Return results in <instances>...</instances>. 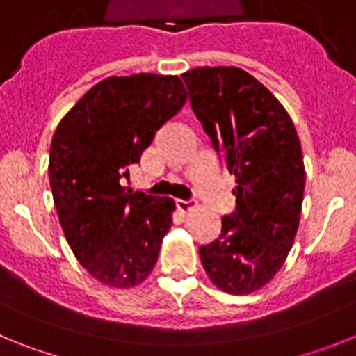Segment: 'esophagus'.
Wrapping results in <instances>:
<instances>
[{
  "instance_id": "obj_1",
  "label": "esophagus",
  "mask_w": 356,
  "mask_h": 356,
  "mask_svg": "<svg viewBox=\"0 0 356 356\" xmlns=\"http://www.w3.org/2000/svg\"><path fill=\"white\" fill-rule=\"evenodd\" d=\"M175 203H176V209L180 210L181 213L188 212V210L193 209V201H187V200H176Z\"/></svg>"
}]
</instances>
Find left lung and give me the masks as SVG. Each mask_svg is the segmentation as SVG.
Masks as SVG:
<instances>
[{
  "label": "left lung",
  "instance_id": "8db88e82",
  "mask_svg": "<svg viewBox=\"0 0 356 356\" xmlns=\"http://www.w3.org/2000/svg\"><path fill=\"white\" fill-rule=\"evenodd\" d=\"M194 114L235 176V210L221 235L200 246L219 289L250 294L282 269L300 225L305 191L301 144L291 118L257 78L238 67L181 74Z\"/></svg>",
  "mask_w": 356,
  "mask_h": 356
}]
</instances>
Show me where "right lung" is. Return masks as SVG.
Wrapping results in <instances>:
<instances>
[{
  "mask_svg": "<svg viewBox=\"0 0 356 356\" xmlns=\"http://www.w3.org/2000/svg\"><path fill=\"white\" fill-rule=\"evenodd\" d=\"M187 102L178 76L131 74L96 83L56 127L49 184L67 244L102 284L134 287L153 271L175 201L119 180Z\"/></svg>",
  "mask_w": 356,
  "mask_h": 356,
  "instance_id": "obj_1",
  "label": "right lung"
}]
</instances>
